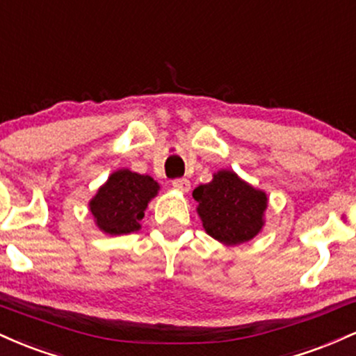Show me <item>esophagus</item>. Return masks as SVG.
Wrapping results in <instances>:
<instances>
[{
	"label": "esophagus",
	"mask_w": 356,
	"mask_h": 356,
	"mask_svg": "<svg viewBox=\"0 0 356 356\" xmlns=\"http://www.w3.org/2000/svg\"><path fill=\"white\" fill-rule=\"evenodd\" d=\"M172 186H174V189L181 191V192H184V194L191 191V182L187 181V179H175V181L172 182Z\"/></svg>",
	"instance_id": "obj_1"
}]
</instances>
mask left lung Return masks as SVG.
Returning a JSON list of instances; mask_svg holds the SVG:
<instances>
[{"label": "left lung", "mask_w": 356, "mask_h": 356, "mask_svg": "<svg viewBox=\"0 0 356 356\" xmlns=\"http://www.w3.org/2000/svg\"><path fill=\"white\" fill-rule=\"evenodd\" d=\"M192 197L197 201L204 231L226 246L256 238L266 222V192L252 187L234 170H218L211 182L195 187Z\"/></svg>", "instance_id": "left-lung-1"}]
</instances>
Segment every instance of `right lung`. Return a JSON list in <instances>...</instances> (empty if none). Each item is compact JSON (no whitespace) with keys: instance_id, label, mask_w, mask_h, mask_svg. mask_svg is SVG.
I'll return each mask as SVG.
<instances>
[{"instance_id":"add662e5","label":"right lung","mask_w":356,"mask_h":356,"mask_svg":"<svg viewBox=\"0 0 356 356\" xmlns=\"http://www.w3.org/2000/svg\"><path fill=\"white\" fill-rule=\"evenodd\" d=\"M161 191L150 175L118 169L108 175L88 207L95 226L107 236H124L142 227L147 206Z\"/></svg>"}]
</instances>
